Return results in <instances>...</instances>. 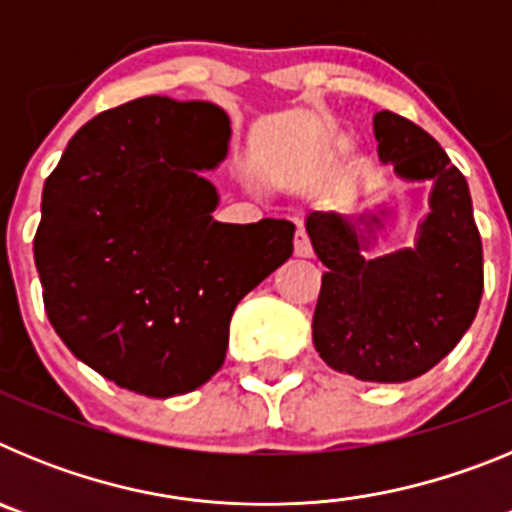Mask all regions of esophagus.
Segmentation results:
<instances>
[{
  "label": "esophagus",
  "instance_id": "obj_1",
  "mask_svg": "<svg viewBox=\"0 0 512 512\" xmlns=\"http://www.w3.org/2000/svg\"><path fill=\"white\" fill-rule=\"evenodd\" d=\"M295 256H300V259H307V256H312L310 238H307V233H305V228H302V225H297V230H295Z\"/></svg>",
  "mask_w": 512,
  "mask_h": 512
}]
</instances>
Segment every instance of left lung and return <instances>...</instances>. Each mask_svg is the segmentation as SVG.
Instances as JSON below:
<instances>
[{
	"mask_svg": "<svg viewBox=\"0 0 512 512\" xmlns=\"http://www.w3.org/2000/svg\"><path fill=\"white\" fill-rule=\"evenodd\" d=\"M379 158L410 182L433 179L431 215L415 248L369 259L359 220L310 212L305 220L318 259L328 266L312 315L323 361L361 382H408L438 364L477 315L485 271L467 179L433 135L408 117L374 115Z\"/></svg>",
	"mask_w": 512,
	"mask_h": 512,
	"instance_id": "obj_1",
	"label": "left lung"
}]
</instances>
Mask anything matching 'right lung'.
I'll return each instance as SVG.
<instances>
[{"instance_id": "right-lung-1", "label": "right lung", "mask_w": 512, "mask_h": 512, "mask_svg": "<svg viewBox=\"0 0 512 512\" xmlns=\"http://www.w3.org/2000/svg\"><path fill=\"white\" fill-rule=\"evenodd\" d=\"M228 138L217 104L140 97L89 120L45 179V312L71 354L122 390L205 384L235 305L292 256L289 220H212L217 192L197 171L223 161Z\"/></svg>"}]
</instances>
